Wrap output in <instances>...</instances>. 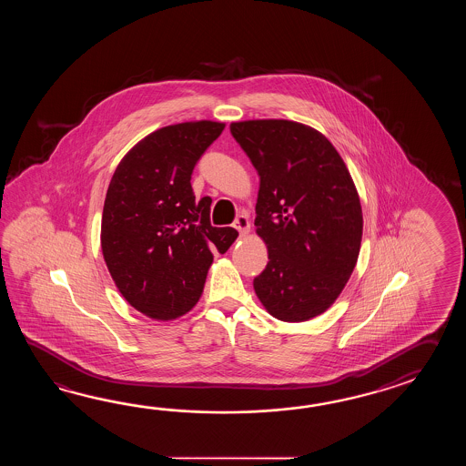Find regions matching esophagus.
Returning a JSON list of instances; mask_svg holds the SVG:
<instances>
[{"label": "esophagus", "instance_id": "esophagus-1", "mask_svg": "<svg viewBox=\"0 0 466 466\" xmlns=\"http://www.w3.org/2000/svg\"><path fill=\"white\" fill-rule=\"evenodd\" d=\"M249 219H248L247 215H238L237 219H235V223H233V227L241 233V235H245L249 231Z\"/></svg>", "mask_w": 466, "mask_h": 466}]
</instances>
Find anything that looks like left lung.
<instances>
[{"mask_svg": "<svg viewBox=\"0 0 466 466\" xmlns=\"http://www.w3.org/2000/svg\"><path fill=\"white\" fill-rule=\"evenodd\" d=\"M258 171L255 227L268 265L253 287L281 321H307L337 299L357 265L363 217L357 188L335 147L287 119L231 123Z\"/></svg>", "mask_w": 466, "mask_h": 466, "instance_id": "left-lung-1", "label": "left lung"}]
</instances>
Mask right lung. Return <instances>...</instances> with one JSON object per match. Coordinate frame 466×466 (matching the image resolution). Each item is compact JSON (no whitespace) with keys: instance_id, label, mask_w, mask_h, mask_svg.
<instances>
[{"instance_id":"1","label":"right lung","mask_w":466,"mask_h":466,"mask_svg":"<svg viewBox=\"0 0 466 466\" xmlns=\"http://www.w3.org/2000/svg\"><path fill=\"white\" fill-rule=\"evenodd\" d=\"M225 129L195 121L158 129L121 159L103 207L101 249L129 305L175 319L197 305L213 255L237 239L209 223L211 198L197 201L191 175Z\"/></svg>"}]
</instances>
